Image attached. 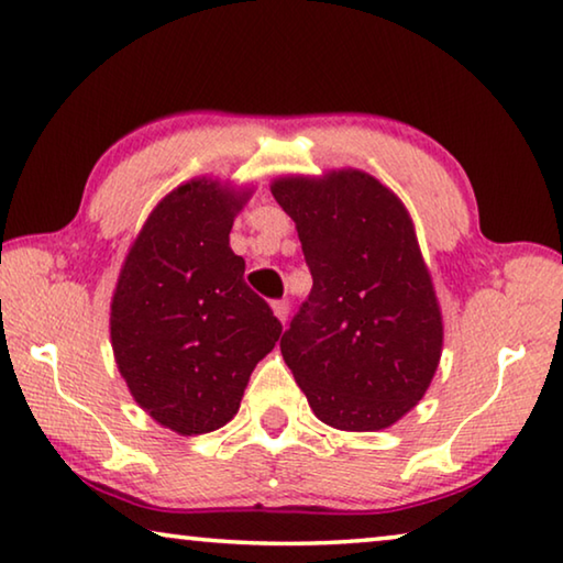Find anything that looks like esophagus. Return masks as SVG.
<instances>
[{"mask_svg":"<svg viewBox=\"0 0 563 563\" xmlns=\"http://www.w3.org/2000/svg\"><path fill=\"white\" fill-rule=\"evenodd\" d=\"M272 311H274V317L282 321V324H287V319H289V301L287 299L274 301L272 303Z\"/></svg>","mask_w":563,"mask_h":563,"instance_id":"obj_1","label":"esophagus"}]
</instances>
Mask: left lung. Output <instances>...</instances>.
I'll use <instances>...</instances> for the list:
<instances>
[{
	"instance_id": "8db88e82",
	"label": "left lung",
	"mask_w": 563,
	"mask_h": 563,
	"mask_svg": "<svg viewBox=\"0 0 563 563\" xmlns=\"http://www.w3.org/2000/svg\"><path fill=\"white\" fill-rule=\"evenodd\" d=\"M272 195L294 219L309 299L282 356L319 421L379 431L409 413L434 379L444 324L404 201L362 169L287 174Z\"/></svg>"
}]
</instances>
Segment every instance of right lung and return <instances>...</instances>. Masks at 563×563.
Here are the masks:
<instances>
[{
  "label": "right lung",
  "mask_w": 563,
  "mask_h": 563,
  "mask_svg": "<svg viewBox=\"0 0 563 563\" xmlns=\"http://www.w3.org/2000/svg\"><path fill=\"white\" fill-rule=\"evenodd\" d=\"M249 187L197 177L146 217L119 272L109 314L114 362L134 401L181 437L234 419L254 366L282 336L229 246Z\"/></svg>",
  "instance_id": "1"
}]
</instances>
